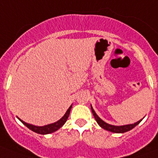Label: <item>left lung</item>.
Masks as SVG:
<instances>
[{"instance_id": "left-lung-1", "label": "left lung", "mask_w": 158, "mask_h": 158, "mask_svg": "<svg viewBox=\"0 0 158 158\" xmlns=\"http://www.w3.org/2000/svg\"><path fill=\"white\" fill-rule=\"evenodd\" d=\"M91 110L92 112L94 114V116L95 118V120L98 122L100 126H101L102 129L106 130H108V131H110V132L112 133H117V134H122V133H125L127 132V131H130L133 129V128H135V126L137 125H139L140 122H141V120L143 119V118L142 120H139L137 122L134 123V124H129V125H110V124H108V123H106L104 120H102L101 118L99 117L98 115H97L96 112H95V110H94V108L91 105Z\"/></svg>"}]
</instances>
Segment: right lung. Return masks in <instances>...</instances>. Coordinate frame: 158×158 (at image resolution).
Here are the masks:
<instances>
[{"instance_id":"1","label":"right lung","mask_w":158,"mask_h":158,"mask_svg":"<svg viewBox=\"0 0 158 158\" xmlns=\"http://www.w3.org/2000/svg\"><path fill=\"white\" fill-rule=\"evenodd\" d=\"M72 105L69 107V109L67 110V111L65 112L63 116H62L59 120H57L56 122L52 123V124H48V125H43V126H37V125H31V124H28V123L24 122L23 120H22L21 119H19V117H17L19 120H20L21 122L23 123V125L27 126V127L31 130L33 132L37 133V134H40V135H48V134H51V133H53L55 131H56L61 128L63 125H64V123L66 122L67 119L69 117V112H70V110H71Z\"/></svg>"}]
</instances>
